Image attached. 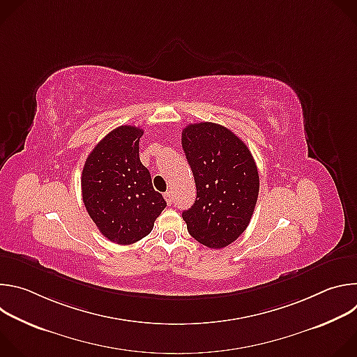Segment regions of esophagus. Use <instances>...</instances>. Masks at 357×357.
Returning <instances> with one entry per match:
<instances>
[{"label": "esophagus", "mask_w": 357, "mask_h": 357, "mask_svg": "<svg viewBox=\"0 0 357 357\" xmlns=\"http://www.w3.org/2000/svg\"><path fill=\"white\" fill-rule=\"evenodd\" d=\"M164 197H165L168 205H172V202H174V193H172V190L165 192V193H164Z\"/></svg>", "instance_id": "1"}]
</instances>
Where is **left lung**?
Wrapping results in <instances>:
<instances>
[{"label": "left lung", "instance_id": "8db88e82", "mask_svg": "<svg viewBox=\"0 0 357 357\" xmlns=\"http://www.w3.org/2000/svg\"><path fill=\"white\" fill-rule=\"evenodd\" d=\"M182 148L193 172L196 200L182 213L189 234L209 248L231 244L256 208L260 178L247 145L215 123L189 124Z\"/></svg>", "mask_w": 357, "mask_h": 357}]
</instances>
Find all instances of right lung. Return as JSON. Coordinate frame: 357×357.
I'll return each instance as SVG.
<instances>
[{
	"label": "right lung",
	"mask_w": 357,
	"mask_h": 357,
	"mask_svg": "<svg viewBox=\"0 0 357 357\" xmlns=\"http://www.w3.org/2000/svg\"><path fill=\"white\" fill-rule=\"evenodd\" d=\"M139 127L121 126L90 152L82 172L86 211L105 237L132 244L148 236L167 202L139 161Z\"/></svg>",
	"instance_id": "right-lung-1"
}]
</instances>
